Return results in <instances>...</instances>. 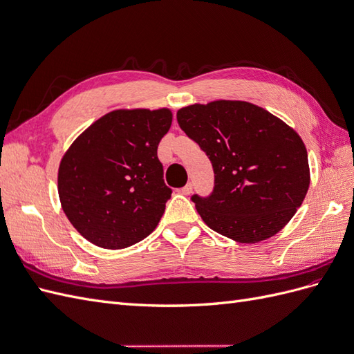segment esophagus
<instances>
[{
    "mask_svg": "<svg viewBox=\"0 0 354 354\" xmlns=\"http://www.w3.org/2000/svg\"><path fill=\"white\" fill-rule=\"evenodd\" d=\"M192 190H194V185H192V183H187L185 187L180 189V192H181V194H183V195H190Z\"/></svg>",
    "mask_w": 354,
    "mask_h": 354,
    "instance_id": "esophagus-1",
    "label": "esophagus"
}]
</instances>
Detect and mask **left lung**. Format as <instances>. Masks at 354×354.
<instances>
[{
	"label": "left lung",
	"mask_w": 354,
	"mask_h": 354,
	"mask_svg": "<svg viewBox=\"0 0 354 354\" xmlns=\"http://www.w3.org/2000/svg\"><path fill=\"white\" fill-rule=\"evenodd\" d=\"M177 121L214 168V190L192 196L209 229L241 243L282 230L310 185L306 146L295 130L260 106L241 100L190 104Z\"/></svg>",
	"instance_id": "left-lung-1"
}]
</instances>
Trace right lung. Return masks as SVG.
<instances>
[{"label":"right lung","mask_w":354,"mask_h":354,"mask_svg":"<svg viewBox=\"0 0 354 354\" xmlns=\"http://www.w3.org/2000/svg\"><path fill=\"white\" fill-rule=\"evenodd\" d=\"M173 122L169 109H118L93 122L63 155L62 208L82 236L121 250L151 234L165 211L158 145Z\"/></svg>","instance_id":"right-lung-1"}]
</instances>
